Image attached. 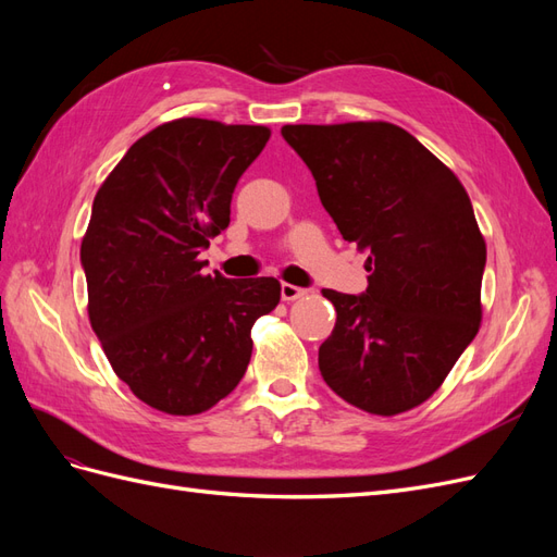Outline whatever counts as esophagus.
I'll return each mask as SVG.
<instances>
[{
  "label": "esophagus",
  "mask_w": 557,
  "mask_h": 557,
  "mask_svg": "<svg viewBox=\"0 0 557 557\" xmlns=\"http://www.w3.org/2000/svg\"><path fill=\"white\" fill-rule=\"evenodd\" d=\"M307 290L305 288H297V285H290V283H283L281 285V297L283 301H295L299 297H305Z\"/></svg>",
  "instance_id": "esophagus-1"
}]
</instances>
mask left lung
<instances>
[{"mask_svg":"<svg viewBox=\"0 0 557 557\" xmlns=\"http://www.w3.org/2000/svg\"><path fill=\"white\" fill-rule=\"evenodd\" d=\"M346 242L367 252V290H323L336 325L318 348L332 391L395 416L444 383L481 323L485 242L469 195L413 134L391 123L285 125Z\"/></svg>","mask_w":557,"mask_h":557,"instance_id":"8db88e82","label":"left lung"}]
</instances>
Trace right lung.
<instances>
[{
	"label": "right lung",
	"instance_id": "add662e5",
	"mask_svg": "<svg viewBox=\"0 0 557 557\" xmlns=\"http://www.w3.org/2000/svg\"><path fill=\"white\" fill-rule=\"evenodd\" d=\"M262 125L181 117L148 132L95 195L81 244L90 325L117 379L148 407L195 416L250 362V327L281 299L276 278L201 274L199 252L230 225Z\"/></svg>",
	"mask_w": 557,
	"mask_h": 557
}]
</instances>
